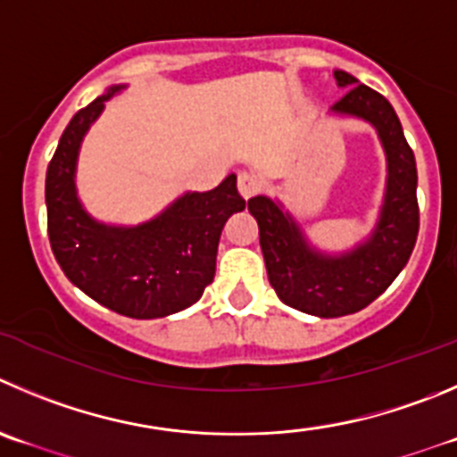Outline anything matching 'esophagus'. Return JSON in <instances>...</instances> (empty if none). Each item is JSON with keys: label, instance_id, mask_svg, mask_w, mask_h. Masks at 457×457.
I'll return each mask as SVG.
<instances>
[{"label": "esophagus", "instance_id": "obj_1", "mask_svg": "<svg viewBox=\"0 0 457 457\" xmlns=\"http://www.w3.org/2000/svg\"><path fill=\"white\" fill-rule=\"evenodd\" d=\"M238 191H241L243 198H253L262 191V180H259V176H254L253 170H241L238 173Z\"/></svg>", "mask_w": 457, "mask_h": 457}]
</instances>
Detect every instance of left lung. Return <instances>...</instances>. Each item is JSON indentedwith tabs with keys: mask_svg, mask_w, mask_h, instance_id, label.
Instances as JSON below:
<instances>
[{
	"mask_svg": "<svg viewBox=\"0 0 457 457\" xmlns=\"http://www.w3.org/2000/svg\"><path fill=\"white\" fill-rule=\"evenodd\" d=\"M334 76L345 94L331 110L372 123L387 155L386 204L372 238L343 257H325L306 245L300 228L279 204L266 195L248 200L277 297L318 318H340L372 304L408 263L420 232L415 155L395 108L383 94L358 83L347 71H334Z\"/></svg>",
	"mask_w": 457,
	"mask_h": 457,
	"instance_id": "obj_1",
	"label": "left lung"
}]
</instances>
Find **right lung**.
Wrapping results in <instances>:
<instances>
[{"label":"right lung","mask_w":457,"mask_h":457,"mask_svg":"<svg viewBox=\"0 0 457 457\" xmlns=\"http://www.w3.org/2000/svg\"><path fill=\"white\" fill-rule=\"evenodd\" d=\"M117 89L67 123L46 169V229L55 262L85 295L128 318H164L198 302L214 281L223 225L245 200L237 176H228L216 189L185 194L137 228H108L89 219L76 198V155L85 130Z\"/></svg>","instance_id":"add662e5"}]
</instances>
